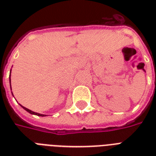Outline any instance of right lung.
I'll return each instance as SVG.
<instances>
[{"label": "right lung", "mask_w": 156, "mask_h": 156, "mask_svg": "<svg viewBox=\"0 0 156 156\" xmlns=\"http://www.w3.org/2000/svg\"><path fill=\"white\" fill-rule=\"evenodd\" d=\"M9 80H10V78H9ZM22 106V105H21ZM23 107V106H22ZM23 108L25 109L26 111H27L28 112H30V114H34V115H37V116H44L45 115H43V114H40V113H37V112H32V111H30V109H28L27 108H25V107H23Z\"/></svg>", "instance_id": "obj_1"}]
</instances>
